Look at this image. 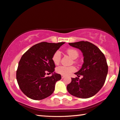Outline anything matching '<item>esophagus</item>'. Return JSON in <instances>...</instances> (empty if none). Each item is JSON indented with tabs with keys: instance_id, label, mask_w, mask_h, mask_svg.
I'll use <instances>...</instances> for the list:
<instances>
[{
	"instance_id": "esophagus-1",
	"label": "esophagus",
	"mask_w": 120,
	"mask_h": 120,
	"mask_svg": "<svg viewBox=\"0 0 120 120\" xmlns=\"http://www.w3.org/2000/svg\"><path fill=\"white\" fill-rule=\"evenodd\" d=\"M64 77H65V76H61V78H62V79H64Z\"/></svg>"
}]
</instances>
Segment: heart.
I'll return each instance as SVG.
<instances>
[{
	"label": "heart",
	"instance_id": "obj_1",
	"mask_svg": "<svg viewBox=\"0 0 120 120\" xmlns=\"http://www.w3.org/2000/svg\"><path fill=\"white\" fill-rule=\"evenodd\" d=\"M67 52L68 55L73 58V59H76L79 56V52L75 49H69L67 50ZM61 60V53L60 51H56L54 53L52 56V61L54 64H59ZM76 68L74 66H69L67 67L64 66H58L56 68V72L58 74H59L62 76H68L72 72L75 71Z\"/></svg>",
	"mask_w": 120,
	"mask_h": 120
}]
</instances>
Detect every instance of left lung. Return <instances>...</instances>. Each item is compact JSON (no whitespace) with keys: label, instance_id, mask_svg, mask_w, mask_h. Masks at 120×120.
<instances>
[{"label":"left lung","instance_id":"1","mask_svg":"<svg viewBox=\"0 0 120 120\" xmlns=\"http://www.w3.org/2000/svg\"><path fill=\"white\" fill-rule=\"evenodd\" d=\"M70 46L80 50L84 56V63L81 69L75 73L78 77L71 78L67 89L70 94L80 98L94 96L103 86L108 73L105 56L97 46L87 41L69 43Z\"/></svg>","mask_w":120,"mask_h":120}]
</instances>
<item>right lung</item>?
Listing matches in <instances>:
<instances>
[{"mask_svg":"<svg viewBox=\"0 0 120 120\" xmlns=\"http://www.w3.org/2000/svg\"><path fill=\"white\" fill-rule=\"evenodd\" d=\"M64 43L43 41L34 45L23 54L19 62L16 79L21 90L28 97L39 100L53 94L56 83L61 76L53 73L56 66L52 56ZM47 72L52 75L45 77Z\"/></svg>","mask_w":120,"mask_h":120,"instance_id":"1","label":"right lung"}]
</instances>
